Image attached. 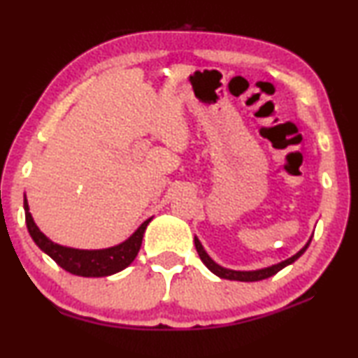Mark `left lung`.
<instances>
[{
  "instance_id": "1",
  "label": "left lung",
  "mask_w": 358,
  "mask_h": 358,
  "mask_svg": "<svg viewBox=\"0 0 358 358\" xmlns=\"http://www.w3.org/2000/svg\"><path fill=\"white\" fill-rule=\"evenodd\" d=\"M311 238L308 240V243H306L303 248H301L299 253L292 256V258L282 261V263L279 264H274V266H269V268H264V269H258V271H231V269H225L222 268V266H219L217 263H214L213 259L209 258V255L206 253L203 245H201V241L196 238L194 236V245H196V251H198L199 258L203 263L208 266V269L210 271V273H214L215 275H219V278L222 279H230V280H240V282H256V280H263V279H268L271 278V275L278 274L280 269H284L285 266H289L294 263V261H296L300 258L301 255L305 253V250L308 248Z\"/></svg>"
}]
</instances>
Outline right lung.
<instances>
[{
	"label": "right lung",
	"mask_w": 358,
	"mask_h": 358,
	"mask_svg": "<svg viewBox=\"0 0 358 358\" xmlns=\"http://www.w3.org/2000/svg\"><path fill=\"white\" fill-rule=\"evenodd\" d=\"M24 209H26V224L27 230L35 245L38 246L43 253H47L58 266H62L64 271L74 275H83V278H105L120 273L127 266L133 263L136 256L139 253L141 243L145 227L150 222V219L141 224V227L129 236L127 241L120 243L112 248L105 250H76L68 248L55 243L47 238L42 231L35 225L32 215L29 213L27 199H24Z\"/></svg>",
	"instance_id": "obj_1"
}]
</instances>
